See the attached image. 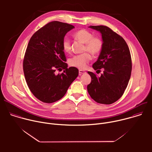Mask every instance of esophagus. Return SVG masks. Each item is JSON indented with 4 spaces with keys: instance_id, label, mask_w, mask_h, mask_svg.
I'll return each instance as SVG.
<instances>
[{
    "instance_id": "1",
    "label": "esophagus",
    "mask_w": 152,
    "mask_h": 152,
    "mask_svg": "<svg viewBox=\"0 0 152 152\" xmlns=\"http://www.w3.org/2000/svg\"><path fill=\"white\" fill-rule=\"evenodd\" d=\"M79 75H82V74L85 73L86 72H85V71H84V70H79Z\"/></svg>"
}]
</instances>
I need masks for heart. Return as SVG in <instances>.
Returning a JSON list of instances; mask_svg holds the SVG:
<instances>
[{
	"instance_id": "heart-1",
	"label": "heart",
	"mask_w": 152,
	"mask_h": 152,
	"mask_svg": "<svg viewBox=\"0 0 152 152\" xmlns=\"http://www.w3.org/2000/svg\"><path fill=\"white\" fill-rule=\"evenodd\" d=\"M74 37L77 40L85 44L84 51H88L93 55H97L100 52L103 47L102 39L97 37H93V34L86 29H80L74 34ZM62 48L64 52L70 53L71 52V43L69 38H64L62 41ZM91 59L90 55L85 52L77 55L70 58L69 64L71 66L79 69H85Z\"/></svg>"
}]
</instances>
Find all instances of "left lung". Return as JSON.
<instances>
[{
  "label": "left lung",
  "mask_w": 152,
  "mask_h": 152,
  "mask_svg": "<svg viewBox=\"0 0 152 152\" xmlns=\"http://www.w3.org/2000/svg\"><path fill=\"white\" fill-rule=\"evenodd\" d=\"M89 28L102 34V49L93 67L99 71L104 69V72L100 77L88 72L91 82L87 90L96 102L110 104L123 96L128 85L132 72L131 53L125 40L110 28L102 25Z\"/></svg>",
  "instance_id": "1"
}]
</instances>
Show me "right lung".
Listing matches in <instances>:
<instances>
[{
  "label": "right lung",
  "instance_id": "right-lung-1",
  "mask_svg": "<svg viewBox=\"0 0 152 152\" xmlns=\"http://www.w3.org/2000/svg\"><path fill=\"white\" fill-rule=\"evenodd\" d=\"M74 26L52 21L38 30L31 38L25 52L23 66L26 83L32 93L40 101L50 103L66 94L79 70L67 68L62 48L66 34ZM64 70L57 75L56 70Z\"/></svg>",
  "mask_w": 152,
  "mask_h": 152
}]
</instances>
